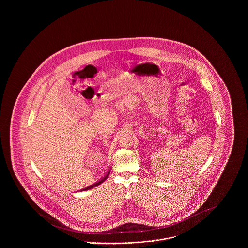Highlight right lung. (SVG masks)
Listing matches in <instances>:
<instances>
[{
	"mask_svg": "<svg viewBox=\"0 0 248 248\" xmlns=\"http://www.w3.org/2000/svg\"><path fill=\"white\" fill-rule=\"evenodd\" d=\"M109 173H110V170L107 173L106 176L105 177H103L101 180H99L98 182H96V183H94V184H93V185H91V186H89V187H87V188H84V189H82V191H83V190H88V189H92V188H94V187H96V186H98V185H100L101 183H103L105 180H106L107 178H108V175H109Z\"/></svg>",
	"mask_w": 248,
	"mask_h": 248,
	"instance_id": "1",
	"label": "right lung"
}]
</instances>
